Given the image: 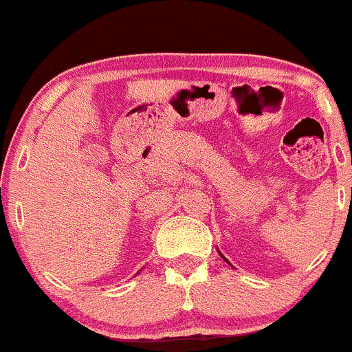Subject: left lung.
<instances>
[{
  "instance_id": "8db88e82",
  "label": "left lung",
  "mask_w": 352,
  "mask_h": 352,
  "mask_svg": "<svg viewBox=\"0 0 352 352\" xmlns=\"http://www.w3.org/2000/svg\"><path fill=\"white\" fill-rule=\"evenodd\" d=\"M219 255H221V256H222V258H224V260H226V262H228V258H226V256H224V255H222V253H221V252H219ZM228 263H229V262H228ZM229 265H231V263H229Z\"/></svg>"
}]
</instances>
